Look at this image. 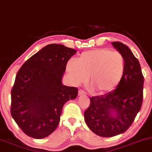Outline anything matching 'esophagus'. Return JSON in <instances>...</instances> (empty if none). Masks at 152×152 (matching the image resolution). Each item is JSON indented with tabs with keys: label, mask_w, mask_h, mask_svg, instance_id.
<instances>
[{
	"label": "esophagus",
	"mask_w": 152,
	"mask_h": 152,
	"mask_svg": "<svg viewBox=\"0 0 152 152\" xmlns=\"http://www.w3.org/2000/svg\"><path fill=\"white\" fill-rule=\"evenodd\" d=\"M86 94V92L82 90V89H80L79 91H78V95L79 96H81V95H85Z\"/></svg>",
	"instance_id": "1"
}]
</instances>
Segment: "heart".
Listing matches in <instances>:
<instances>
[{"instance_id": "heart-1", "label": "heart", "mask_w": 152, "mask_h": 152, "mask_svg": "<svg viewBox=\"0 0 152 152\" xmlns=\"http://www.w3.org/2000/svg\"><path fill=\"white\" fill-rule=\"evenodd\" d=\"M125 71V59L120 52L109 49H97L84 52L76 61L70 60L66 72L73 83L86 81L94 91L105 94L120 84Z\"/></svg>"}]
</instances>
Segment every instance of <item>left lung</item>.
Instances as JSON below:
<instances>
[{
	"label": "left lung",
	"instance_id": "left-lung-1",
	"mask_svg": "<svg viewBox=\"0 0 152 152\" xmlns=\"http://www.w3.org/2000/svg\"><path fill=\"white\" fill-rule=\"evenodd\" d=\"M112 45L125 57L124 77L112 92L91 97L90 105L84 112L89 129L103 137H112L127 131L143 100L144 76L138 59L123 43L113 42Z\"/></svg>",
	"mask_w": 152,
	"mask_h": 152
}]
</instances>
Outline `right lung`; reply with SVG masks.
<instances>
[{"instance_id": "1", "label": "right lung", "mask_w": 152, "mask_h": 152, "mask_svg": "<svg viewBox=\"0 0 152 152\" xmlns=\"http://www.w3.org/2000/svg\"><path fill=\"white\" fill-rule=\"evenodd\" d=\"M76 53L62 45H47L27 60L11 90L10 113L22 131L42 139L55 130L65 103L75 99L78 88L63 85L66 64Z\"/></svg>"}]
</instances>
